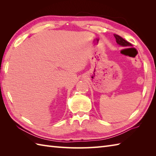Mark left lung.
I'll use <instances>...</instances> for the list:
<instances>
[{"label":"left lung","mask_w":156,"mask_h":156,"mask_svg":"<svg viewBox=\"0 0 156 156\" xmlns=\"http://www.w3.org/2000/svg\"><path fill=\"white\" fill-rule=\"evenodd\" d=\"M114 36L116 39V41H117V43L119 45L123 46V47H129V46H132V45L130 44V43L128 42L127 41H126L125 39H124L123 38H122L121 36L116 35V34H115Z\"/></svg>","instance_id":"8db88e82"}]
</instances>
